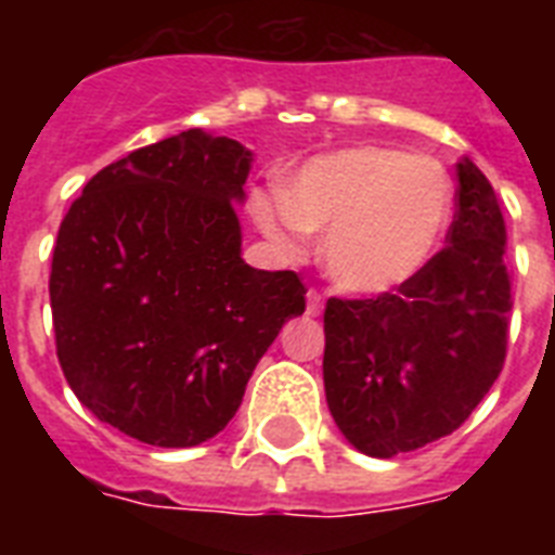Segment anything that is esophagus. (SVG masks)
<instances>
[{
	"label": "esophagus",
	"mask_w": 555,
	"mask_h": 555,
	"mask_svg": "<svg viewBox=\"0 0 555 555\" xmlns=\"http://www.w3.org/2000/svg\"><path fill=\"white\" fill-rule=\"evenodd\" d=\"M322 308H325V296L320 291H308V313L311 317H320Z\"/></svg>",
	"instance_id": "34e87169"
}]
</instances>
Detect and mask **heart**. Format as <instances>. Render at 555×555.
Segmentation results:
<instances>
[{
    "label": "heart",
    "mask_w": 555,
    "mask_h": 555,
    "mask_svg": "<svg viewBox=\"0 0 555 555\" xmlns=\"http://www.w3.org/2000/svg\"><path fill=\"white\" fill-rule=\"evenodd\" d=\"M455 209L449 169L431 155L363 143L305 160L285 195L256 192L253 216L287 244L322 235L328 279L348 294H388L429 268Z\"/></svg>",
    "instance_id": "1"
}]
</instances>
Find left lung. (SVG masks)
Returning a JSON list of instances; mask_svg holds the SVG:
<instances>
[{
	"label": "left lung",
	"instance_id": "1",
	"mask_svg": "<svg viewBox=\"0 0 555 555\" xmlns=\"http://www.w3.org/2000/svg\"><path fill=\"white\" fill-rule=\"evenodd\" d=\"M490 181L457 164L447 247L409 285L325 305V397L348 443L371 457L452 435L499 379L513 282Z\"/></svg>",
	"mask_w": 555,
	"mask_h": 555
}]
</instances>
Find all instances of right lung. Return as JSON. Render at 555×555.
Segmentation results:
<instances>
[{
    "mask_svg": "<svg viewBox=\"0 0 555 555\" xmlns=\"http://www.w3.org/2000/svg\"><path fill=\"white\" fill-rule=\"evenodd\" d=\"M253 155L186 129L82 186L51 261L56 357L98 421L164 449L198 447L242 405L253 369L305 311L294 270L242 259L233 201Z\"/></svg>",
    "mask_w": 555,
    "mask_h": 555,
    "instance_id": "1",
    "label": "right lung"
}]
</instances>
